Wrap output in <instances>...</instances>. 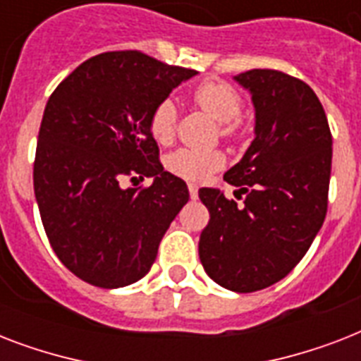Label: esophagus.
I'll return each instance as SVG.
<instances>
[{
    "mask_svg": "<svg viewBox=\"0 0 361 361\" xmlns=\"http://www.w3.org/2000/svg\"><path fill=\"white\" fill-rule=\"evenodd\" d=\"M189 195H191L192 200L198 197V187L195 185V183H189Z\"/></svg>",
    "mask_w": 361,
    "mask_h": 361,
    "instance_id": "esophagus-1",
    "label": "esophagus"
}]
</instances>
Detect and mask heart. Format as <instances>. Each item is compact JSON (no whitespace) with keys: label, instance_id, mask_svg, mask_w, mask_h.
<instances>
[{"label":"heart","instance_id":"heart-1","mask_svg":"<svg viewBox=\"0 0 361 361\" xmlns=\"http://www.w3.org/2000/svg\"><path fill=\"white\" fill-rule=\"evenodd\" d=\"M192 101L198 109L209 114L219 123L221 136L232 140L241 130V109L243 99L236 87L223 80H206L195 87ZM176 106L172 101L164 99L152 110L149 114V135L157 144H170L176 133ZM169 172L183 180H204L206 176L215 172L225 164V157L221 152H197L180 147L164 161Z\"/></svg>","mask_w":361,"mask_h":361}]
</instances>
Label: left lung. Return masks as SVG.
Returning a JSON list of instances; mask_svg holds the SVG:
<instances>
[{
    "label": "left lung",
    "instance_id": "1",
    "mask_svg": "<svg viewBox=\"0 0 361 361\" xmlns=\"http://www.w3.org/2000/svg\"><path fill=\"white\" fill-rule=\"evenodd\" d=\"M236 80L251 92L257 123L225 181L245 197L238 206L219 189L198 191L209 212L198 255L217 285L257 292L296 268L324 223L331 133L319 97L300 78L251 69Z\"/></svg>",
    "mask_w": 361,
    "mask_h": 361
}]
</instances>
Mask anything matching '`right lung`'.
<instances>
[{
    "mask_svg": "<svg viewBox=\"0 0 361 361\" xmlns=\"http://www.w3.org/2000/svg\"><path fill=\"white\" fill-rule=\"evenodd\" d=\"M197 71L138 50L93 56L50 95L33 189L54 252L93 286L142 279L170 223L189 200L185 181L159 161L149 114ZM153 177L149 188L125 180Z\"/></svg>",
    "mask_w": 361,
    "mask_h": 361,
    "instance_id": "obj_1",
    "label": "right lung"
}]
</instances>
